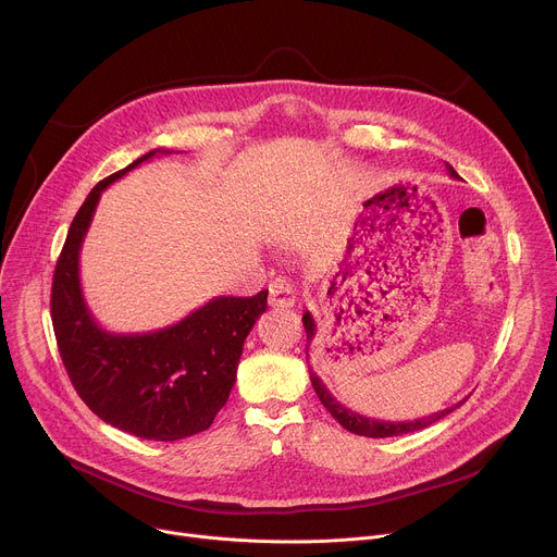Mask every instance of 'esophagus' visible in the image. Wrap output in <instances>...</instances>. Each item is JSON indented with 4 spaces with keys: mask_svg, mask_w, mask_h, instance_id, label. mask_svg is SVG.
<instances>
[{
    "mask_svg": "<svg viewBox=\"0 0 557 557\" xmlns=\"http://www.w3.org/2000/svg\"><path fill=\"white\" fill-rule=\"evenodd\" d=\"M295 284L286 277H275L269 284V306L273 308H290L295 304Z\"/></svg>",
    "mask_w": 557,
    "mask_h": 557,
    "instance_id": "obj_1",
    "label": "esophagus"
}]
</instances>
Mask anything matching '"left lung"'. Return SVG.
<instances>
[{"label":"left lung","mask_w":557,"mask_h":557,"mask_svg":"<svg viewBox=\"0 0 557 557\" xmlns=\"http://www.w3.org/2000/svg\"><path fill=\"white\" fill-rule=\"evenodd\" d=\"M445 168H447V174H449L451 178H458V174L454 172V168H451V165H445ZM301 322H304V329H306V339H308V344H310V342H312V337H314L317 326H314V320H312V314H310L308 310L304 312ZM308 344H306V361H308ZM310 383H312V387H314L317 396H320V401L324 404V408L335 417V421H337L342 428H346V430H348V432H352V434L370 436V438L401 436V434H408V432L425 430V428H430L432 423L441 421L443 417H447L449 412H454L456 408H460V406H462V401H460V404H456V406H451V408H445V410H441V412H436V414H432V417L417 419V421H401V423H392V421H374V419L361 417V414H357V412H352V410L344 408V406L335 399V396L331 394V389L322 383V379L317 376L312 370H310Z\"/></svg>","instance_id":"8db88e82"}]
</instances>
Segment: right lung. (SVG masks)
<instances>
[{
  "label": "right lung",
  "mask_w": 557,
  "mask_h": 557,
  "mask_svg": "<svg viewBox=\"0 0 557 557\" xmlns=\"http://www.w3.org/2000/svg\"><path fill=\"white\" fill-rule=\"evenodd\" d=\"M153 149L101 181L76 211L52 280V326L67 376L86 406L112 428L147 441H178L205 432L228 399L243 346L267 310L269 290L213 297L174 326L151 333H110L90 312L78 253L101 194Z\"/></svg>",
  "instance_id": "right-lung-1"
}]
</instances>
